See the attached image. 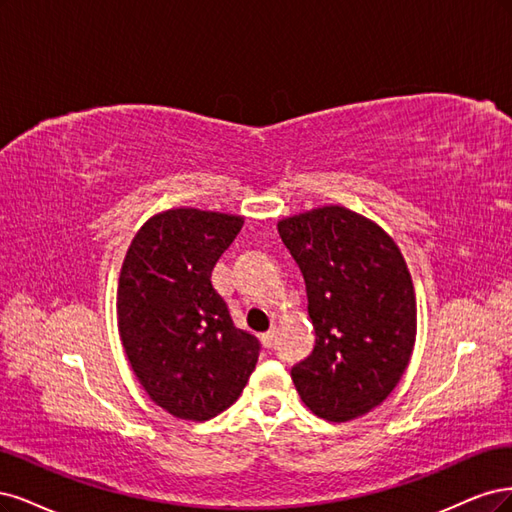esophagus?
Instances as JSON below:
<instances>
[{"instance_id": "34e87169", "label": "esophagus", "mask_w": 512, "mask_h": 512, "mask_svg": "<svg viewBox=\"0 0 512 512\" xmlns=\"http://www.w3.org/2000/svg\"><path fill=\"white\" fill-rule=\"evenodd\" d=\"M274 329H276V327L272 325V327L268 329V332H266V334H261V342H263V344H266V346H268V349H270V346L274 344Z\"/></svg>"}]
</instances>
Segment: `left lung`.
I'll return each instance as SVG.
<instances>
[{
	"instance_id": "obj_1",
	"label": "left lung",
	"mask_w": 512,
	"mask_h": 512,
	"mask_svg": "<svg viewBox=\"0 0 512 512\" xmlns=\"http://www.w3.org/2000/svg\"><path fill=\"white\" fill-rule=\"evenodd\" d=\"M304 276L317 342L291 368L302 402L344 423L366 415L400 383L417 336L415 289L395 242L342 206L278 223Z\"/></svg>"
}]
</instances>
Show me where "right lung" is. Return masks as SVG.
I'll use <instances>...</instances> for the list:
<instances>
[{"mask_svg":"<svg viewBox=\"0 0 512 512\" xmlns=\"http://www.w3.org/2000/svg\"><path fill=\"white\" fill-rule=\"evenodd\" d=\"M242 217L176 208L148 219L119 278V334L151 400L170 415L208 421L249 383L259 340L234 325L212 270Z\"/></svg>","mask_w":512,"mask_h":512,"instance_id":"1","label":"right lung"}]
</instances>
